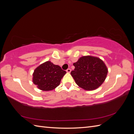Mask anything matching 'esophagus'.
<instances>
[{
	"instance_id": "1",
	"label": "esophagus",
	"mask_w": 134,
	"mask_h": 134,
	"mask_svg": "<svg viewBox=\"0 0 134 134\" xmlns=\"http://www.w3.org/2000/svg\"><path fill=\"white\" fill-rule=\"evenodd\" d=\"M66 72H68V73H70V72H71V69H68L66 70Z\"/></svg>"
}]
</instances>
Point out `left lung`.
Here are the masks:
<instances>
[{
	"label": "left lung",
	"mask_w": 134,
	"mask_h": 134,
	"mask_svg": "<svg viewBox=\"0 0 134 134\" xmlns=\"http://www.w3.org/2000/svg\"><path fill=\"white\" fill-rule=\"evenodd\" d=\"M71 75L76 84L86 91H93L100 87L106 79L108 69L99 58L83 56L73 64Z\"/></svg>",
	"instance_id": "8db88e82"
}]
</instances>
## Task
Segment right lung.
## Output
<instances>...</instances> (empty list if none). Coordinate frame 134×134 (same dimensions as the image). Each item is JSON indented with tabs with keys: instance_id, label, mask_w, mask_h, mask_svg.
<instances>
[{
	"instance_id": "1",
	"label": "right lung",
	"mask_w": 134,
	"mask_h": 134,
	"mask_svg": "<svg viewBox=\"0 0 134 134\" xmlns=\"http://www.w3.org/2000/svg\"><path fill=\"white\" fill-rule=\"evenodd\" d=\"M66 73L60 66L47 61L35 69L32 82L40 90L52 91L59 86L61 80Z\"/></svg>"
}]
</instances>
